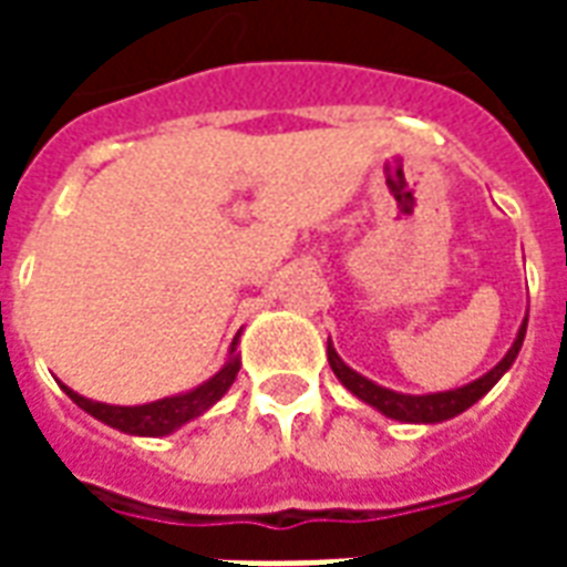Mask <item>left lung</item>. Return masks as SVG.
Instances as JSON below:
<instances>
[{
	"label": "left lung",
	"mask_w": 567,
	"mask_h": 567,
	"mask_svg": "<svg viewBox=\"0 0 567 567\" xmlns=\"http://www.w3.org/2000/svg\"><path fill=\"white\" fill-rule=\"evenodd\" d=\"M525 324H528V316H525L523 328L516 333V340L507 349V355L501 358L495 368L483 373L480 380L467 382L462 389H452V392H437V394H401L392 392V389H382L377 382H370L368 377H361L355 370L346 364L343 358L333 352V346L328 343V361H331V370L337 373V380L343 382L349 392L361 398L364 404L377 406L382 416L398 419V422H425V425H434V422H446V419L458 416L467 406H474L483 394L495 385V382L511 370V364L519 355L525 340Z\"/></svg>",
	"instance_id": "1"
}]
</instances>
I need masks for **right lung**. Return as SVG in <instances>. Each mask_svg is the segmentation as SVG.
Here are the masks:
<instances>
[{
	"label": "right lung",
	"mask_w": 567,
	"mask_h": 567,
	"mask_svg": "<svg viewBox=\"0 0 567 567\" xmlns=\"http://www.w3.org/2000/svg\"><path fill=\"white\" fill-rule=\"evenodd\" d=\"M236 373H239V355H236V340L230 346V358L212 380H206L203 385H197L194 392L175 394V398H163V401H154V404L142 406H112L100 404V401H91V398H81L79 392H72L63 385V392L75 401V404L91 413L93 419H100L105 425L117 427L124 434H140V437H163V434H173L175 427H182L190 419L203 416L215 401H221L224 392L234 385Z\"/></svg>",
	"instance_id": "add662e5"
}]
</instances>
